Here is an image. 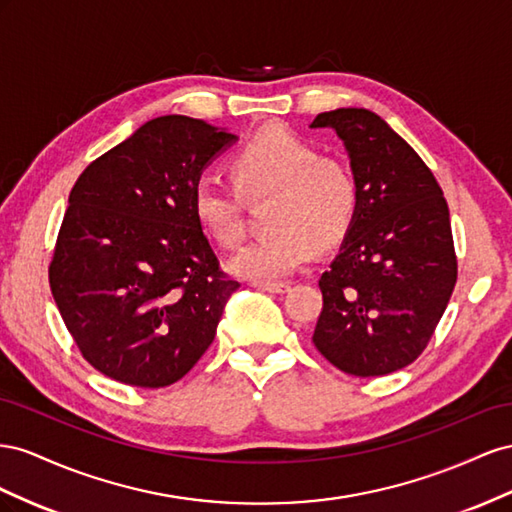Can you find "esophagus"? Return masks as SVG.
<instances>
[{
  "label": "esophagus",
  "instance_id": "1",
  "mask_svg": "<svg viewBox=\"0 0 512 512\" xmlns=\"http://www.w3.org/2000/svg\"><path fill=\"white\" fill-rule=\"evenodd\" d=\"M253 287L268 291V294H285V291H289L287 283H253Z\"/></svg>",
  "mask_w": 512,
  "mask_h": 512
}]
</instances>
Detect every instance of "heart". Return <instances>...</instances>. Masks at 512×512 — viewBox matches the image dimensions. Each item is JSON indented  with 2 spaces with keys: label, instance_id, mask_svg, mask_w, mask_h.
<instances>
[{
  "label": "heart",
  "instance_id": "b5f03b06",
  "mask_svg": "<svg viewBox=\"0 0 512 512\" xmlns=\"http://www.w3.org/2000/svg\"><path fill=\"white\" fill-rule=\"evenodd\" d=\"M233 182L201 173L193 186V212L218 244L242 236L245 197L272 199L266 206L268 231L244 242L229 259L242 279L276 283L306 264L315 248L339 246L358 214V184L343 160L319 156L311 143L285 128H266L231 158Z\"/></svg>",
  "mask_w": 512,
  "mask_h": 512
}]
</instances>
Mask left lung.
Segmentation results:
<instances>
[{
  "label": "left lung",
  "instance_id": "obj_1",
  "mask_svg": "<svg viewBox=\"0 0 512 512\" xmlns=\"http://www.w3.org/2000/svg\"><path fill=\"white\" fill-rule=\"evenodd\" d=\"M349 154L358 214L321 274L313 343L334 367L377 377L412 364L457 283L448 203L431 169L369 109L319 113Z\"/></svg>",
  "mask_w": 512,
  "mask_h": 512
}]
</instances>
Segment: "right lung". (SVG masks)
<instances>
[{"mask_svg":"<svg viewBox=\"0 0 512 512\" xmlns=\"http://www.w3.org/2000/svg\"><path fill=\"white\" fill-rule=\"evenodd\" d=\"M236 141L186 115L145 122L79 175L49 283L83 358L115 382H178L214 341L240 287L218 268L193 186Z\"/></svg>","mask_w":512,"mask_h":512,"instance_id":"right-lung-1","label":"right lung"}]
</instances>
